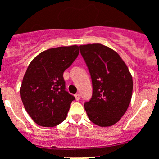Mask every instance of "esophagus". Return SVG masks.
Listing matches in <instances>:
<instances>
[{"label": "esophagus", "instance_id": "esophagus-1", "mask_svg": "<svg viewBox=\"0 0 159 159\" xmlns=\"http://www.w3.org/2000/svg\"><path fill=\"white\" fill-rule=\"evenodd\" d=\"M75 100L76 101H80V94H75Z\"/></svg>", "mask_w": 159, "mask_h": 159}]
</instances>
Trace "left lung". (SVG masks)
<instances>
[{
  "label": "left lung",
  "instance_id": "1",
  "mask_svg": "<svg viewBox=\"0 0 159 159\" xmlns=\"http://www.w3.org/2000/svg\"><path fill=\"white\" fill-rule=\"evenodd\" d=\"M93 83L91 100L84 103L90 121L100 127L119 122L129 106L132 95V75L121 57L102 44L80 46Z\"/></svg>",
  "mask_w": 159,
  "mask_h": 159
}]
</instances>
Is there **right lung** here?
Returning a JSON list of instances; mask_svg holds the SVG:
<instances>
[{"label": "right lung", "mask_w": 159, "mask_h": 159, "mask_svg": "<svg viewBox=\"0 0 159 159\" xmlns=\"http://www.w3.org/2000/svg\"><path fill=\"white\" fill-rule=\"evenodd\" d=\"M78 45L48 48L31 61L20 88L25 110L35 124L53 128L67 116L75 97L65 89L63 72L78 57Z\"/></svg>", "instance_id": "obj_1"}]
</instances>
